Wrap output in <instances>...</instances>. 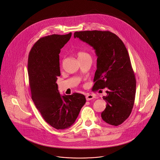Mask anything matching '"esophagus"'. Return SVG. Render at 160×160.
<instances>
[{"instance_id":"1","label":"esophagus","mask_w":160,"mask_h":160,"mask_svg":"<svg viewBox=\"0 0 160 160\" xmlns=\"http://www.w3.org/2000/svg\"><path fill=\"white\" fill-rule=\"evenodd\" d=\"M93 98H95V96L92 94H88L86 96V99L87 101H89V100H91Z\"/></svg>"}]
</instances>
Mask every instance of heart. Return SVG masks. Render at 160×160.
Listing matches in <instances>:
<instances>
[{"instance_id": "heart-1", "label": "heart", "mask_w": 160, "mask_h": 160, "mask_svg": "<svg viewBox=\"0 0 160 160\" xmlns=\"http://www.w3.org/2000/svg\"><path fill=\"white\" fill-rule=\"evenodd\" d=\"M77 55L78 59H81V58H83L89 56V55L87 53L84 52L83 51H81V50L78 51L77 52Z\"/></svg>"}]
</instances>
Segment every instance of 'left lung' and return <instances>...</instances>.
Instances as JSON below:
<instances>
[{
	"mask_svg": "<svg viewBox=\"0 0 160 160\" xmlns=\"http://www.w3.org/2000/svg\"><path fill=\"white\" fill-rule=\"evenodd\" d=\"M78 38L93 47L97 58V69L93 89L107 88L106 107L101 113L104 121L114 126L124 122L133 108L136 80L128 52L122 40L110 31L75 32Z\"/></svg>",
	"mask_w": 160,
	"mask_h": 160,
	"instance_id": "left-lung-1",
	"label": "left lung"
}]
</instances>
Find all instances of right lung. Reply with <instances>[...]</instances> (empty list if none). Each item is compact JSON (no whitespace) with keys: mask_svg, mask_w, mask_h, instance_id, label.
I'll list each match as a JSON object with an SVG mask.
<instances>
[{"mask_svg":"<svg viewBox=\"0 0 160 160\" xmlns=\"http://www.w3.org/2000/svg\"><path fill=\"white\" fill-rule=\"evenodd\" d=\"M71 35L40 38L31 48L28 61L32 99L45 121L57 129L71 127L86 102L81 93L62 96L56 83L61 76L59 54Z\"/></svg>","mask_w":160,"mask_h":160,"instance_id":"1","label":"right lung"}]
</instances>
